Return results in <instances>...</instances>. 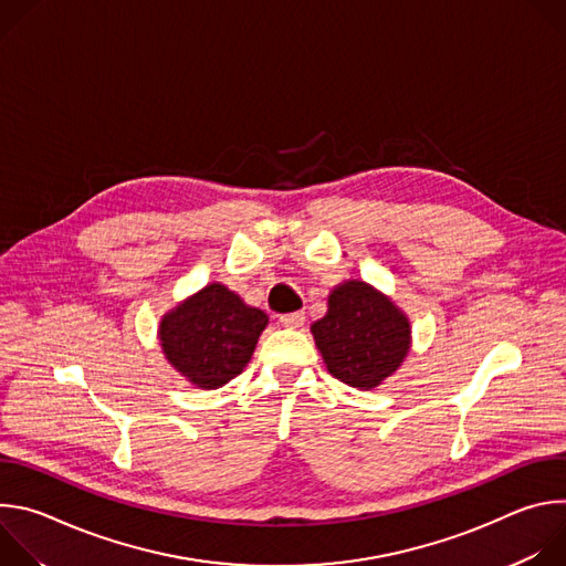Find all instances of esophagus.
Here are the masks:
<instances>
[{"label": "esophagus", "instance_id": "1", "mask_svg": "<svg viewBox=\"0 0 566 566\" xmlns=\"http://www.w3.org/2000/svg\"><path fill=\"white\" fill-rule=\"evenodd\" d=\"M280 322H282L284 327H289V329H297V327L304 325V313H302V311L284 313V315H280Z\"/></svg>", "mask_w": 566, "mask_h": 566}]
</instances>
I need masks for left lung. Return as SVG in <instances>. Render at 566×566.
Segmentation results:
<instances>
[{"instance_id":"8db88e82","label":"left lung","mask_w":566,"mask_h":566,"mask_svg":"<svg viewBox=\"0 0 566 566\" xmlns=\"http://www.w3.org/2000/svg\"><path fill=\"white\" fill-rule=\"evenodd\" d=\"M315 345L343 382L371 389L391 376L410 349V322L365 282H345L329 295L327 315L313 322Z\"/></svg>"}]
</instances>
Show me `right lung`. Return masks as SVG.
<instances>
[{"instance_id":"obj_1","label":"right lung","mask_w":566,"mask_h":566,"mask_svg":"<svg viewBox=\"0 0 566 566\" xmlns=\"http://www.w3.org/2000/svg\"><path fill=\"white\" fill-rule=\"evenodd\" d=\"M269 315L241 302L223 284H210L160 322V347L190 382L217 389L244 371Z\"/></svg>"}]
</instances>
